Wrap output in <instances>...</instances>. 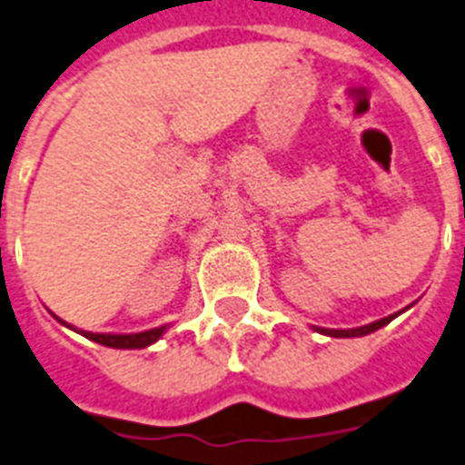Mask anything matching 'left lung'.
Wrapping results in <instances>:
<instances>
[{"mask_svg":"<svg viewBox=\"0 0 465 465\" xmlns=\"http://www.w3.org/2000/svg\"><path fill=\"white\" fill-rule=\"evenodd\" d=\"M398 315H391V317H383V320H376V322L371 324H364V327H357V329H322L317 327V331L320 334H327V336H334V339H352V336H367L371 334V331H376V329L386 327L391 320H395Z\"/></svg>","mask_w":465,"mask_h":465,"instance_id":"left-lung-1","label":"left lung"}]
</instances>
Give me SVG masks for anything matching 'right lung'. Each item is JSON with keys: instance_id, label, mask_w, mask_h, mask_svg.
<instances>
[{"instance_id": "right-lung-1", "label": "right lung", "mask_w": 465, "mask_h": 465, "mask_svg": "<svg viewBox=\"0 0 465 465\" xmlns=\"http://www.w3.org/2000/svg\"><path fill=\"white\" fill-rule=\"evenodd\" d=\"M164 329L166 327H157L150 329V331H141V334H91V331H79V334H84L86 339L96 341V343L108 348H145L160 339L164 334Z\"/></svg>"}]
</instances>
